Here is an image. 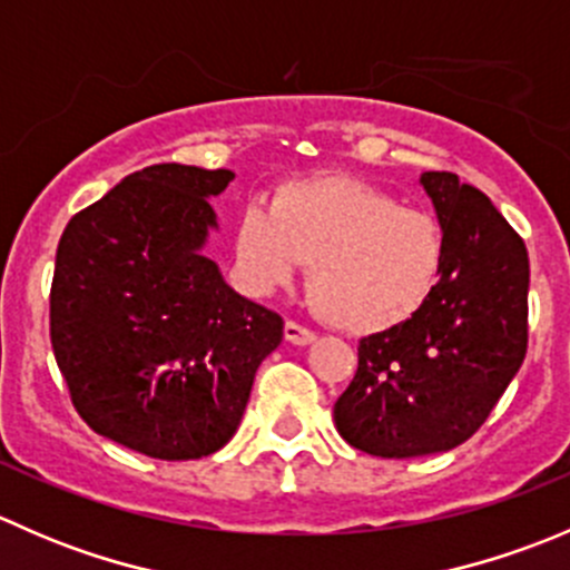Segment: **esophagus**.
<instances>
[{"mask_svg": "<svg viewBox=\"0 0 570 570\" xmlns=\"http://www.w3.org/2000/svg\"><path fill=\"white\" fill-rule=\"evenodd\" d=\"M284 336H286V342L297 344V347H306V344H312L314 338H317V333L308 331V327L297 325V322L289 320V322H286V325H284Z\"/></svg>", "mask_w": 570, "mask_h": 570, "instance_id": "34e87169", "label": "esophagus"}]
</instances>
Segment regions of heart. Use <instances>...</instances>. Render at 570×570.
<instances>
[{"label":"heart","mask_w":570,"mask_h":570,"mask_svg":"<svg viewBox=\"0 0 570 570\" xmlns=\"http://www.w3.org/2000/svg\"><path fill=\"white\" fill-rule=\"evenodd\" d=\"M444 232L422 209L355 176L284 184L253 200L237 223V262L256 289H275L308 262L317 312L350 333H381L411 320L444 269Z\"/></svg>","instance_id":"heart-1"}]
</instances>
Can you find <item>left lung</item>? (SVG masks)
Instances as JSON below:
<instances>
[{"label": "left lung", "instance_id": "8db88e82", "mask_svg": "<svg viewBox=\"0 0 570 570\" xmlns=\"http://www.w3.org/2000/svg\"><path fill=\"white\" fill-rule=\"evenodd\" d=\"M422 187L446 243L439 284L411 320L361 338L358 370L333 405L338 435L377 458L471 439L524 364L530 336L524 239L455 174L428 170Z\"/></svg>", "mask_w": 570, "mask_h": 570}]
</instances>
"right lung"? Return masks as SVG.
<instances>
[{
  "instance_id": "1",
  "label": "right lung",
  "mask_w": 570,
  "mask_h": 570,
  "mask_svg": "<svg viewBox=\"0 0 570 570\" xmlns=\"http://www.w3.org/2000/svg\"><path fill=\"white\" fill-rule=\"evenodd\" d=\"M232 170L151 165L77 212L57 245L49 333L90 430L159 461H195L237 433L284 320L204 256L209 198Z\"/></svg>"
}]
</instances>
